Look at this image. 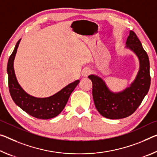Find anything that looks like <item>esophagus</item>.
Here are the masks:
<instances>
[{"label": "esophagus", "mask_w": 157, "mask_h": 157, "mask_svg": "<svg viewBox=\"0 0 157 157\" xmlns=\"http://www.w3.org/2000/svg\"><path fill=\"white\" fill-rule=\"evenodd\" d=\"M92 73V71L90 69V68H84L83 71H82V76L83 77H87L89 76V75H90L91 73Z\"/></svg>", "instance_id": "obj_1"}]
</instances>
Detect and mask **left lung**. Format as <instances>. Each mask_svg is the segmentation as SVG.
Listing matches in <instances>:
<instances>
[{
    "mask_svg": "<svg viewBox=\"0 0 157 157\" xmlns=\"http://www.w3.org/2000/svg\"><path fill=\"white\" fill-rule=\"evenodd\" d=\"M126 44V47L135 52L140 61V70L131 86L119 93H113L101 78L94 75L89 76L93 85L92 95L97 110L108 119H122L132 114L140 106L150 86L148 55L133 31H130Z\"/></svg>",
    "mask_w": 157,
    "mask_h": 157,
    "instance_id": "obj_1",
    "label": "left lung"
}]
</instances>
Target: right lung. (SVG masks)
<instances>
[{
    "mask_svg": "<svg viewBox=\"0 0 157 157\" xmlns=\"http://www.w3.org/2000/svg\"><path fill=\"white\" fill-rule=\"evenodd\" d=\"M17 42L14 51L8 59L7 71L8 74V86L12 100L19 108L33 117L48 119L55 117L65 108L73 91L79 84L75 81L62 89L60 91L48 98H39L29 95L25 92L17 80L13 63L19 42Z\"/></svg>",
    "mask_w": 157,
    "mask_h": 157,
    "instance_id": "obj_1",
    "label": "right lung"
}]
</instances>
